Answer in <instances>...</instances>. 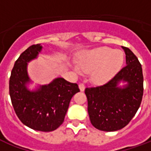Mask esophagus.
<instances>
[{"label":"esophagus","instance_id":"1","mask_svg":"<svg viewBox=\"0 0 151 151\" xmlns=\"http://www.w3.org/2000/svg\"><path fill=\"white\" fill-rule=\"evenodd\" d=\"M79 89H80L81 91H84V90H85V85L83 83H80L79 84Z\"/></svg>","mask_w":151,"mask_h":151}]
</instances>
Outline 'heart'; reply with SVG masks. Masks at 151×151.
<instances>
[{
    "label": "heart",
    "instance_id": "1",
    "mask_svg": "<svg viewBox=\"0 0 151 151\" xmlns=\"http://www.w3.org/2000/svg\"><path fill=\"white\" fill-rule=\"evenodd\" d=\"M124 61L123 53L111 47H103L86 52L79 59L80 69L92 72V79L96 82L107 81L120 69Z\"/></svg>",
    "mask_w": 151,
    "mask_h": 151
}]
</instances>
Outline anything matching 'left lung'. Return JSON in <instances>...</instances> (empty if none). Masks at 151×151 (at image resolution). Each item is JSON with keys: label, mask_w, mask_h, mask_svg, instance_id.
Wrapping results in <instances>:
<instances>
[{"label": "left lung", "mask_w": 151, "mask_h": 151, "mask_svg": "<svg viewBox=\"0 0 151 151\" xmlns=\"http://www.w3.org/2000/svg\"><path fill=\"white\" fill-rule=\"evenodd\" d=\"M122 48L127 65L104 84L85 89L90 120L93 126L102 131H116L126 126L142 99V65L129 48ZM120 81H127L128 85L124 88H118Z\"/></svg>", "instance_id": "obj_1"}]
</instances>
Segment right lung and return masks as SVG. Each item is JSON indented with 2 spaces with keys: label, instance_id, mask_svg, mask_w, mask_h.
<instances>
[{
  "label": "right lung",
  "instance_id": "obj_1",
  "mask_svg": "<svg viewBox=\"0 0 151 151\" xmlns=\"http://www.w3.org/2000/svg\"><path fill=\"white\" fill-rule=\"evenodd\" d=\"M41 48L40 44H33L15 61L9 78V95L22 123L32 129L51 132L64 122L69 102L80 90L77 83L61 78L42 86L36 91L31 92L26 88L25 85L29 82L27 62L37 56Z\"/></svg>",
  "mask_w": 151,
  "mask_h": 151
}]
</instances>
